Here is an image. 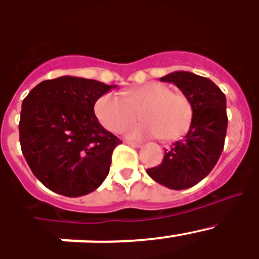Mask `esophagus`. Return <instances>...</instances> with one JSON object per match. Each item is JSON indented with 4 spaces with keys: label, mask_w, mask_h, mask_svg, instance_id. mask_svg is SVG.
<instances>
[{
    "label": "esophagus",
    "mask_w": 259,
    "mask_h": 259,
    "mask_svg": "<svg viewBox=\"0 0 259 259\" xmlns=\"http://www.w3.org/2000/svg\"><path fill=\"white\" fill-rule=\"evenodd\" d=\"M124 143L130 146H134V148H140V146L143 145V144L137 143V141H124Z\"/></svg>",
    "instance_id": "esophagus-1"
}]
</instances>
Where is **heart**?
Listing matches in <instances>:
<instances>
[{"mask_svg":"<svg viewBox=\"0 0 259 259\" xmlns=\"http://www.w3.org/2000/svg\"><path fill=\"white\" fill-rule=\"evenodd\" d=\"M143 120L127 130L131 139L159 136L162 140H175L185 134L193 116L188 97L172 92L162 83H148L123 93H106L95 104L98 122L107 131L119 132L136 119Z\"/></svg>","mask_w":259,"mask_h":259,"instance_id":"b5f03b06","label":"heart"}]
</instances>
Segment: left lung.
<instances>
[{"label":"left lung","mask_w":259,"mask_h":259,"mask_svg":"<svg viewBox=\"0 0 259 259\" xmlns=\"http://www.w3.org/2000/svg\"><path fill=\"white\" fill-rule=\"evenodd\" d=\"M161 81L175 84L188 97L193 116L187 135L164 150L159 166L146 172L159 184L180 191L206 178L221 157L228 123L226 96L210 79L188 71L171 72Z\"/></svg>","instance_id":"8db88e82"}]
</instances>
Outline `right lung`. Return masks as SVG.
Returning <instances> with one entry per match:
<instances>
[{
	"label": "right lung",
	"instance_id": "1",
	"mask_svg": "<svg viewBox=\"0 0 259 259\" xmlns=\"http://www.w3.org/2000/svg\"><path fill=\"white\" fill-rule=\"evenodd\" d=\"M116 85L61 76L44 80L22 104L19 140L33 175L50 191L85 196L102 184L122 141L95 115L98 98Z\"/></svg>",
	"mask_w": 259,
	"mask_h": 259
}]
</instances>
